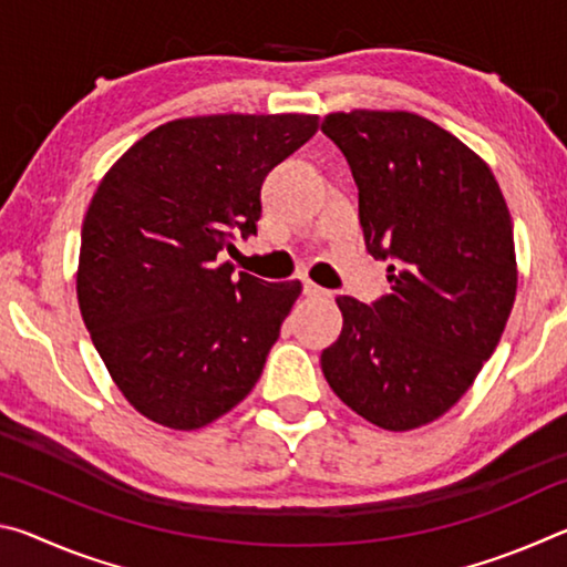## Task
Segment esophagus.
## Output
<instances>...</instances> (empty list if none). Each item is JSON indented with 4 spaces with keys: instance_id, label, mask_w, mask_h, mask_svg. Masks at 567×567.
<instances>
[{
    "instance_id": "esophagus-1",
    "label": "esophagus",
    "mask_w": 567,
    "mask_h": 567,
    "mask_svg": "<svg viewBox=\"0 0 567 567\" xmlns=\"http://www.w3.org/2000/svg\"><path fill=\"white\" fill-rule=\"evenodd\" d=\"M302 290H305L307 297H328V295H330L328 290H322V287L315 285L312 280H305V282H302Z\"/></svg>"
}]
</instances>
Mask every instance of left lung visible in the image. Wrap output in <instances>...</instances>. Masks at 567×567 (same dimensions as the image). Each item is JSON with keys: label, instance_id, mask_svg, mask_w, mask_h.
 <instances>
[{"label": "left lung", "instance_id": "1", "mask_svg": "<svg viewBox=\"0 0 567 567\" xmlns=\"http://www.w3.org/2000/svg\"><path fill=\"white\" fill-rule=\"evenodd\" d=\"M322 132L360 189V225L390 295L338 297L342 332L320 364L372 425H427L473 385L503 338L517 292L513 219L487 162L405 110L330 112Z\"/></svg>", "mask_w": 567, "mask_h": 567}]
</instances>
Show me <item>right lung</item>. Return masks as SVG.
Returning a JSON list of instances; mask_svg holds the SVG:
<instances>
[{"label":"right lung","mask_w":567,"mask_h":567,"mask_svg":"<svg viewBox=\"0 0 567 567\" xmlns=\"http://www.w3.org/2000/svg\"><path fill=\"white\" fill-rule=\"evenodd\" d=\"M320 127L318 114H197L159 124L114 162L82 223L76 300L124 400L199 430L260 380L300 280L219 262L257 233L260 187Z\"/></svg>","instance_id":"1"}]
</instances>
